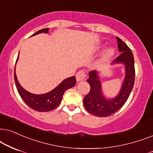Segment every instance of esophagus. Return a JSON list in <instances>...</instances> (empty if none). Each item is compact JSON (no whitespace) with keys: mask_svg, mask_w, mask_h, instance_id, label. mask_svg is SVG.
Returning a JSON list of instances; mask_svg holds the SVG:
<instances>
[{"mask_svg":"<svg viewBox=\"0 0 153 153\" xmlns=\"http://www.w3.org/2000/svg\"><path fill=\"white\" fill-rule=\"evenodd\" d=\"M75 77H76L77 82H80V81H82L84 80L85 77H86V74H85V73L83 71H80L77 73L76 76Z\"/></svg>","mask_w":153,"mask_h":153,"instance_id":"34e87169","label":"esophagus"}]
</instances>
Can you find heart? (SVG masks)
<instances>
[{
	"mask_svg": "<svg viewBox=\"0 0 153 153\" xmlns=\"http://www.w3.org/2000/svg\"><path fill=\"white\" fill-rule=\"evenodd\" d=\"M102 48H103V45H101L99 47V50H100ZM114 53H115V51L113 48H108L105 50V52L103 53V54L101 55V57L99 60V62L100 63H103L106 61L109 60L110 59L113 57V56L114 55Z\"/></svg>",
	"mask_w": 153,
	"mask_h": 153,
	"instance_id": "obj_1",
	"label": "heart"
}]
</instances>
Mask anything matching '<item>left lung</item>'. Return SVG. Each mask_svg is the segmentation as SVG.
<instances>
[{"label": "left lung", "instance_id": "8db88e82", "mask_svg": "<svg viewBox=\"0 0 153 153\" xmlns=\"http://www.w3.org/2000/svg\"><path fill=\"white\" fill-rule=\"evenodd\" d=\"M116 39L121 54L111 65L123 64L125 71V78L117 94L111 99L105 97L99 71H90L87 80L90 85V91L83 99V104L88 113L97 117H107L119 111L127 101L134 87L135 68L133 54L123 40L118 37H116Z\"/></svg>", "mask_w": 153, "mask_h": 153}]
</instances>
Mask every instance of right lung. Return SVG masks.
<instances>
[{
	"instance_id": "add662e5",
	"label": "right lung",
	"mask_w": 153,
	"mask_h": 153,
	"mask_svg": "<svg viewBox=\"0 0 153 153\" xmlns=\"http://www.w3.org/2000/svg\"><path fill=\"white\" fill-rule=\"evenodd\" d=\"M49 29L50 28H43V29L38 30L36 33L33 34L31 36L42 33H48ZM18 59H19V56L17 59L16 64H17ZM15 68H15L14 78H15L16 87H17V91L20 97H22V99L28 106L38 112H48L55 109L60 104L65 91L67 89L74 87L75 83H76L75 77L72 76L65 79L55 88L48 93L42 94H32L26 91L25 89H24L21 86L17 80V75H16Z\"/></svg>"
}]
</instances>
